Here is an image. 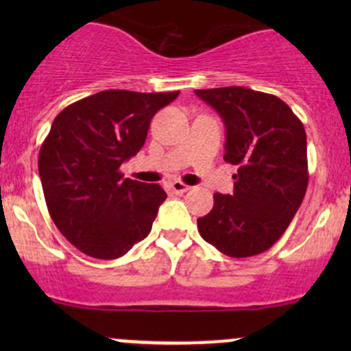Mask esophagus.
I'll use <instances>...</instances> for the list:
<instances>
[{
  "label": "esophagus",
  "mask_w": 351,
  "mask_h": 351,
  "mask_svg": "<svg viewBox=\"0 0 351 351\" xmlns=\"http://www.w3.org/2000/svg\"><path fill=\"white\" fill-rule=\"evenodd\" d=\"M169 189H171V192H173V193H176V195H182V193L189 192L190 186H189V185H185V183L178 182V180H175V182L169 183Z\"/></svg>",
  "instance_id": "esophagus-1"
}]
</instances>
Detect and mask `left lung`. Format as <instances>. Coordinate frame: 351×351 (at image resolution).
<instances>
[{
	"label": "left lung",
	"mask_w": 351,
	"mask_h": 351,
	"mask_svg": "<svg viewBox=\"0 0 351 351\" xmlns=\"http://www.w3.org/2000/svg\"><path fill=\"white\" fill-rule=\"evenodd\" d=\"M226 125L224 161L238 166L232 195L214 193L197 219L202 238L231 258L260 254L280 239L309 182L302 122L275 95L243 86L195 90Z\"/></svg>",
	"instance_id": "1"
}]
</instances>
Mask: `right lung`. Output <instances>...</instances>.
<instances>
[{"mask_svg":"<svg viewBox=\"0 0 351 351\" xmlns=\"http://www.w3.org/2000/svg\"><path fill=\"white\" fill-rule=\"evenodd\" d=\"M178 95L100 91L52 122L38 153L45 204L62 236L88 256L115 260L149 234L166 192L119 169L144 146L154 113Z\"/></svg>","mask_w":351,"mask_h":351,"instance_id":"obj_1","label":"right lung"}]
</instances>
